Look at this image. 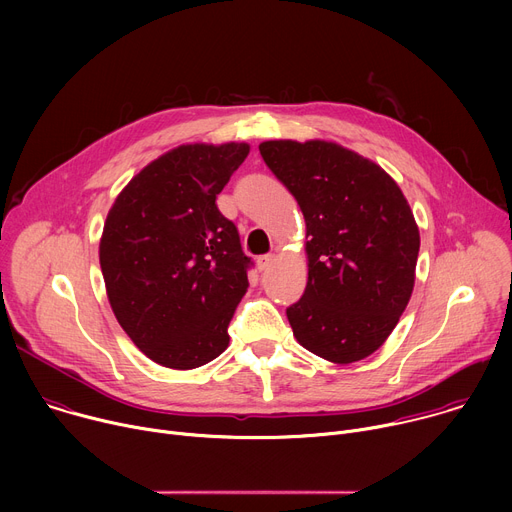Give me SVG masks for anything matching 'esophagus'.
<instances>
[{"instance_id": "34e87169", "label": "esophagus", "mask_w": 512, "mask_h": 512, "mask_svg": "<svg viewBox=\"0 0 512 512\" xmlns=\"http://www.w3.org/2000/svg\"><path fill=\"white\" fill-rule=\"evenodd\" d=\"M271 263H273V255H261V257L257 259L259 271H267V269L271 267Z\"/></svg>"}]
</instances>
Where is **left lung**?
<instances>
[{
	"mask_svg": "<svg viewBox=\"0 0 512 512\" xmlns=\"http://www.w3.org/2000/svg\"><path fill=\"white\" fill-rule=\"evenodd\" d=\"M259 152L306 218L308 285L285 314L298 342L336 364L367 358L405 312L419 229L397 182L332 141H263Z\"/></svg>",
	"mask_w": 512,
	"mask_h": 512,
	"instance_id": "1",
	"label": "left lung"
}]
</instances>
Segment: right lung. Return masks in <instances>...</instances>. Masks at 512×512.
<instances>
[{"instance_id":"add662e5","label":"right lung","mask_w":512,"mask_h":512,"mask_svg":"<svg viewBox=\"0 0 512 512\" xmlns=\"http://www.w3.org/2000/svg\"><path fill=\"white\" fill-rule=\"evenodd\" d=\"M247 154V143L180 145L145 166L107 214L99 261L109 304L162 367L196 369L229 346L253 261L216 194Z\"/></svg>"}]
</instances>
